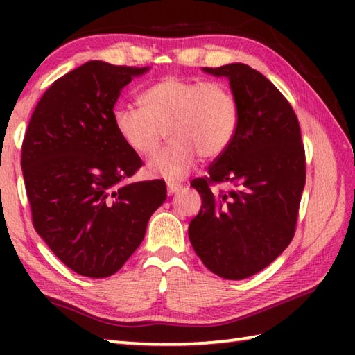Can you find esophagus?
<instances>
[{
	"mask_svg": "<svg viewBox=\"0 0 355 355\" xmlns=\"http://www.w3.org/2000/svg\"><path fill=\"white\" fill-rule=\"evenodd\" d=\"M182 189H183V186L180 183H167V194L169 196L177 194V192H180Z\"/></svg>",
	"mask_w": 355,
	"mask_h": 355,
	"instance_id": "obj_1",
	"label": "esophagus"
}]
</instances>
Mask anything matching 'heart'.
Wrapping results in <instances>:
<instances>
[{
	"instance_id": "b5f03b06",
	"label": "heart",
	"mask_w": 355,
	"mask_h": 355,
	"mask_svg": "<svg viewBox=\"0 0 355 355\" xmlns=\"http://www.w3.org/2000/svg\"><path fill=\"white\" fill-rule=\"evenodd\" d=\"M141 110L119 106L112 123L125 146L142 158L159 148L164 133L171 144L148 163L150 175L169 182L184 178L197 156L214 159L225 152L238 128V101L219 81L164 76L141 94Z\"/></svg>"
}]
</instances>
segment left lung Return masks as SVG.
<instances>
[{
	"instance_id": "1",
	"label": "left lung",
	"mask_w": 355,
	"mask_h": 355,
	"mask_svg": "<svg viewBox=\"0 0 355 355\" xmlns=\"http://www.w3.org/2000/svg\"><path fill=\"white\" fill-rule=\"evenodd\" d=\"M230 81L238 101V128L208 177L191 183L202 197L189 224V241L209 271L228 280L269 266L296 230L305 184V150L299 120L274 84L245 64L203 67ZM234 189L216 196L211 184Z\"/></svg>"
}]
</instances>
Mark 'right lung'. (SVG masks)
<instances>
[{
    "label": "right lung",
    "instance_id": "right-lung-1",
    "mask_svg": "<svg viewBox=\"0 0 355 355\" xmlns=\"http://www.w3.org/2000/svg\"><path fill=\"white\" fill-rule=\"evenodd\" d=\"M147 70L89 61L69 71L42 95L23 139L33 225L53 254L84 277L117 272L167 197L161 180L123 183L142 159L112 123L120 91Z\"/></svg>",
    "mask_w": 355,
    "mask_h": 355
}]
</instances>
